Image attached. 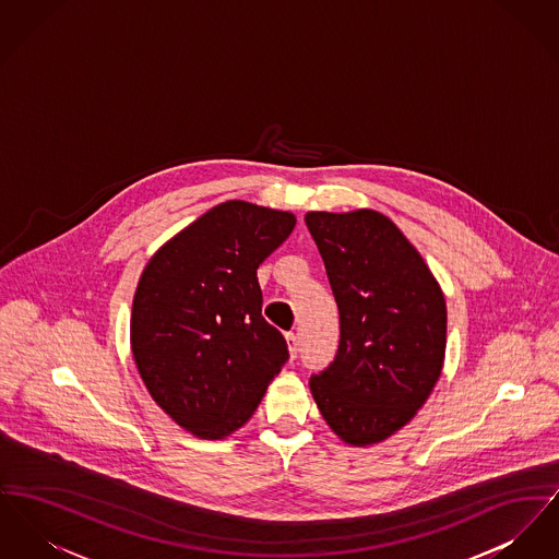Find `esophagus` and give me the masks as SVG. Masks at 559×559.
Instances as JSON below:
<instances>
[{
	"instance_id": "esophagus-1",
	"label": "esophagus",
	"mask_w": 559,
	"mask_h": 559,
	"mask_svg": "<svg viewBox=\"0 0 559 559\" xmlns=\"http://www.w3.org/2000/svg\"><path fill=\"white\" fill-rule=\"evenodd\" d=\"M285 340H287V346H289V353L292 357H297V335L296 333H285Z\"/></svg>"
}]
</instances>
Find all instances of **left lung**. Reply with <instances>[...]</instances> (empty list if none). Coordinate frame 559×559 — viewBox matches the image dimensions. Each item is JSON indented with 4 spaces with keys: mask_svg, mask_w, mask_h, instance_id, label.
I'll use <instances>...</instances> for the list:
<instances>
[{
    "mask_svg": "<svg viewBox=\"0 0 559 559\" xmlns=\"http://www.w3.org/2000/svg\"><path fill=\"white\" fill-rule=\"evenodd\" d=\"M340 310V346L310 391L348 445H373L427 403L445 359L448 310L423 255L371 209L306 213Z\"/></svg>",
    "mask_w": 559,
    "mask_h": 559,
    "instance_id": "8db88e82",
    "label": "left lung"
}]
</instances>
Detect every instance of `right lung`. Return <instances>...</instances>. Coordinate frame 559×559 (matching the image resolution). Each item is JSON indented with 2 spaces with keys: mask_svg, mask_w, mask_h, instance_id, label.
Instances as JSON below:
<instances>
[{
  "mask_svg": "<svg viewBox=\"0 0 559 559\" xmlns=\"http://www.w3.org/2000/svg\"><path fill=\"white\" fill-rule=\"evenodd\" d=\"M296 215L228 200L173 236L132 299L131 348L152 399L200 439H224L258 409L289 359L262 317L260 263Z\"/></svg>",
  "mask_w": 559,
  "mask_h": 559,
  "instance_id": "right-lung-1",
  "label": "right lung"
}]
</instances>
